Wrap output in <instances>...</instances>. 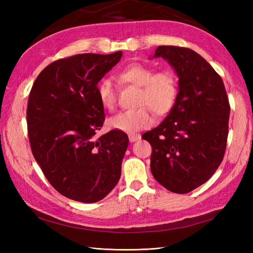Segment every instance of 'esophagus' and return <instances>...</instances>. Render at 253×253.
Returning a JSON list of instances; mask_svg holds the SVG:
<instances>
[{
    "label": "esophagus",
    "instance_id": "esophagus-1",
    "mask_svg": "<svg viewBox=\"0 0 253 253\" xmlns=\"http://www.w3.org/2000/svg\"><path fill=\"white\" fill-rule=\"evenodd\" d=\"M140 138H141L140 135H135V133H133V135H129V141L130 142H135V141L139 140V139H140Z\"/></svg>",
    "mask_w": 253,
    "mask_h": 253
}]
</instances>
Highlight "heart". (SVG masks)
<instances>
[{
    "label": "heart",
    "instance_id": "1",
    "mask_svg": "<svg viewBox=\"0 0 253 253\" xmlns=\"http://www.w3.org/2000/svg\"><path fill=\"white\" fill-rule=\"evenodd\" d=\"M123 82L140 87L138 105L135 110L124 111L111 117L107 125L111 129L124 132H136L146 129L153 124L155 115L163 116L173 109L177 98V82L170 72L154 73L151 67L133 63L118 74ZM101 104L106 110H113L116 103L115 89L111 79L103 78L96 87Z\"/></svg>",
    "mask_w": 253,
    "mask_h": 253
}]
</instances>
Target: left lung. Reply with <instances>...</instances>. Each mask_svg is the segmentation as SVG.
<instances>
[{
	"label": "left lung",
	"mask_w": 253,
	"mask_h": 253,
	"mask_svg": "<svg viewBox=\"0 0 253 253\" xmlns=\"http://www.w3.org/2000/svg\"><path fill=\"white\" fill-rule=\"evenodd\" d=\"M178 76L176 102L165 120L144 132L152 147V175L166 189L188 193L211 178L222 163L228 136L230 106L221 76L187 47L160 45Z\"/></svg>",
	"instance_id": "left-lung-1"
}]
</instances>
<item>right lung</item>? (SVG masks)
Listing matches in <instances>:
<instances>
[{"mask_svg": "<svg viewBox=\"0 0 253 253\" xmlns=\"http://www.w3.org/2000/svg\"><path fill=\"white\" fill-rule=\"evenodd\" d=\"M122 54L61 58L39 74L30 91L27 125L32 154L50 184L75 201H100L121 178L128 136L115 129L98 139L94 135L105 118L98 83Z\"/></svg>", "mask_w": 253, "mask_h": 253, "instance_id": "obj_1", "label": "right lung"}]
</instances>
